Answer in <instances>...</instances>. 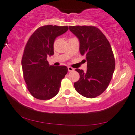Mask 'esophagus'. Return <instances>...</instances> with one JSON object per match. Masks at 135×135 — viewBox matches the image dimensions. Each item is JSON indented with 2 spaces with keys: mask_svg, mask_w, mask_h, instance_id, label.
<instances>
[{
  "mask_svg": "<svg viewBox=\"0 0 135 135\" xmlns=\"http://www.w3.org/2000/svg\"><path fill=\"white\" fill-rule=\"evenodd\" d=\"M68 71L69 72H71V71H73L74 70V68H73L72 67H71V66H68Z\"/></svg>",
  "mask_w": 135,
  "mask_h": 135,
  "instance_id": "obj_1",
  "label": "esophagus"
}]
</instances>
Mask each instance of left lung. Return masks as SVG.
<instances>
[{
    "label": "left lung",
    "instance_id": "1",
    "mask_svg": "<svg viewBox=\"0 0 135 135\" xmlns=\"http://www.w3.org/2000/svg\"><path fill=\"white\" fill-rule=\"evenodd\" d=\"M70 31L79 38L81 55L87 62L86 73L76 69L80 79L74 83V88L79 94L93 98L103 93L111 80L115 59L108 40L95 26H69Z\"/></svg>",
    "mask_w": 135,
    "mask_h": 135
}]
</instances>
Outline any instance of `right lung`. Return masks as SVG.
Returning a JSON list of instances; mask_svg holds the SVG:
<instances>
[{
	"mask_svg": "<svg viewBox=\"0 0 135 135\" xmlns=\"http://www.w3.org/2000/svg\"><path fill=\"white\" fill-rule=\"evenodd\" d=\"M68 30V26H43L34 31L25 46L21 60L23 77L29 91L37 99H50L60 91L68 68L50 66L47 57L54 54L56 37Z\"/></svg>",
	"mask_w": 135,
	"mask_h": 135,
	"instance_id": "add662e5",
	"label": "right lung"
}]
</instances>
